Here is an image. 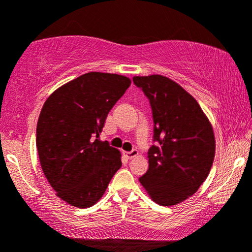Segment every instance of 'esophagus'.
<instances>
[{
	"label": "esophagus",
	"mask_w": 252,
	"mask_h": 252,
	"mask_svg": "<svg viewBox=\"0 0 252 252\" xmlns=\"http://www.w3.org/2000/svg\"><path fill=\"white\" fill-rule=\"evenodd\" d=\"M127 158H129V160H131V158H134L135 157L138 156V151L136 149H133L131 151H129V152H125Z\"/></svg>",
	"instance_id": "obj_1"
}]
</instances>
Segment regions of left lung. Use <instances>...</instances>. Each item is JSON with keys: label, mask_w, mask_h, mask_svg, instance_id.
Returning <instances> with one entry per match:
<instances>
[{"label": "left lung", "mask_w": 252, "mask_h": 252, "mask_svg": "<svg viewBox=\"0 0 252 252\" xmlns=\"http://www.w3.org/2000/svg\"><path fill=\"white\" fill-rule=\"evenodd\" d=\"M149 99L153 141L149 170L139 183L154 202L171 206L195 193L211 171L215 138L198 102L175 81L162 75L134 76Z\"/></svg>", "instance_id": "left-lung-1"}]
</instances>
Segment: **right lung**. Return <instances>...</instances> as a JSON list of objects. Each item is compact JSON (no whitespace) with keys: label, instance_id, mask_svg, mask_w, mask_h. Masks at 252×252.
Listing matches in <instances>:
<instances>
[{"label":"right lung","instance_id":"1","mask_svg":"<svg viewBox=\"0 0 252 252\" xmlns=\"http://www.w3.org/2000/svg\"><path fill=\"white\" fill-rule=\"evenodd\" d=\"M130 86L128 77L90 72L48 96L37 124L41 169L57 196L72 206L95 204L121 169V153L99 134L115 103Z\"/></svg>","mask_w":252,"mask_h":252}]
</instances>
